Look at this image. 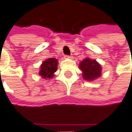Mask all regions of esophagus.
Segmentation results:
<instances>
[{"instance_id":"34e87169","label":"esophagus","mask_w":132,"mask_h":132,"mask_svg":"<svg viewBox=\"0 0 132 132\" xmlns=\"http://www.w3.org/2000/svg\"><path fill=\"white\" fill-rule=\"evenodd\" d=\"M65 59H73V56H71V55H65Z\"/></svg>"}]
</instances>
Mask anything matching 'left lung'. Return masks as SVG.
<instances>
[{
    "label": "left lung",
    "mask_w": 132,
    "mask_h": 132,
    "mask_svg": "<svg viewBox=\"0 0 132 132\" xmlns=\"http://www.w3.org/2000/svg\"><path fill=\"white\" fill-rule=\"evenodd\" d=\"M79 68L82 71V77L87 81H92L101 76V66L95 60L84 59L79 63Z\"/></svg>",
    "instance_id": "1"
}]
</instances>
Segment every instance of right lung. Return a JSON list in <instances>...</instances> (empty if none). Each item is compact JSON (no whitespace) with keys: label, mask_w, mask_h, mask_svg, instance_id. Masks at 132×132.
<instances>
[{"label":"right lung","mask_w":132,"mask_h":132,"mask_svg":"<svg viewBox=\"0 0 132 132\" xmlns=\"http://www.w3.org/2000/svg\"><path fill=\"white\" fill-rule=\"evenodd\" d=\"M58 60L50 58L43 62L40 66L39 74L44 79H51L54 77V73L57 71Z\"/></svg>","instance_id":"obj_1"}]
</instances>
